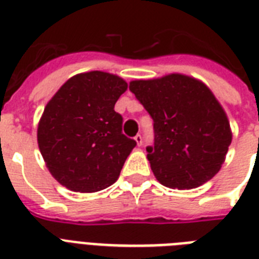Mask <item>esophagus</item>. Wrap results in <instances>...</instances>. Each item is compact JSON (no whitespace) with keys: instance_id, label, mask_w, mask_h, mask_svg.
I'll return each mask as SVG.
<instances>
[{"instance_id":"obj_1","label":"esophagus","mask_w":259,"mask_h":259,"mask_svg":"<svg viewBox=\"0 0 259 259\" xmlns=\"http://www.w3.org/2000/svg\"><path fill=\"white\" fill-rule=\"evenodd\" d=\"M134 140H136V142H137L138 146L142 145V136H141V134H137V136L134 137Z\"/></svg>"}]
</instances>
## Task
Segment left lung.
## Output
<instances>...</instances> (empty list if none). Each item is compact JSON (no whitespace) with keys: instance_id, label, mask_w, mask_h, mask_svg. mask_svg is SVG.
Wrapping results in <instances>:
<instances>
[{"instance_id":"obj_1","label":"left lung","mask_w":259,"mask_h":259,"mask_svg":"<svg viewBox=\"0 0 259 259\" xmlns=\"http://www.w3.org/2000/svg\"><path fill=\"white\" fill-rule=\"evenodd\" d=\"M129 89L153 118L154 146L146 157L156 179L177 189L211 180L225 162L233 132L207 84L175 72L132 80Z\"/></svg>"}]
</instances>
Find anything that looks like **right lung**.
I'll list each match as a JSON object with an SVG mask.
<instances>
[{"mask_svg": "<svg viewBox=\"0 0 259 259\" xmlns=\"http://www.w3.org/2000/svg\"><path fill=\"white\" fill-rule=\"evenodd\" d=\"M127 90L118 75H74L44 107L37 144L50 173L74 192H98L114 184L136 141L122 134L114 105Z\"/></svg>", "mask_w": 259, "mask_h": 259, "instance_id": "right-lung-1", "label": "right lung"}]
</instances>
